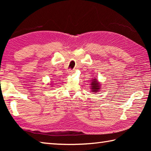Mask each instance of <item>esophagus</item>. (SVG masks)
Returning <instances> with one entry per match:
<instances>
[{
	"label": "esophagus",
	"mask_w": 151,
	"mask_h": 151,
	"mask_svg": "<svg viewBox=\"0 0 151 151\" xmlns=\"http://www.w3.org/2000/svg\"><path fill=\"white\" fill-rule=\"evenodd\" d=\"M73 73H74V70L69 69V70H68V74H69V75H72Z\"/></svg>",
	"instance_id": "1"
}]
</instances>
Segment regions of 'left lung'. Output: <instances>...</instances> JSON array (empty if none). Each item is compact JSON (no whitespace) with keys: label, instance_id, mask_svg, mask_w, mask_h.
<instances>
[{"label":"left lung","instance_id":"obj_1","mask_svg":"<svg viewBox=\"0 0 151 151\" xmlns=\"http://www.w3.org/2000/svg\"><path fill=\"white\" fill-rule=\"evenodd\" d=\"M100 83H99L97 81V79H96L93 78V79L91 80V91L94 93L98 92L101 89V86H100Z\"/></svg>","mask_w":151,"mask_h":151}]
</instances>
